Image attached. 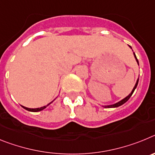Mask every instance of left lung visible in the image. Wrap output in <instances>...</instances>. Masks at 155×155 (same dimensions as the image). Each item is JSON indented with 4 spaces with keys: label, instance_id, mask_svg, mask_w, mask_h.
Returning <instances> with one entry per match:
<instances>
[{
    "label": "left lung",
    "instance_id": "obj_1",
    "mask_svg": "<svg viewBox=\"0 0 155 155\" xmlns=\"http://www.w3.org/2000/svg\"><path fill=\"white\" fill-rule=\"evenodd\" d=\"M130 47L131 48V46H130ZM134 57H135V58H136V61H137V62L138 65H139V62H138V60H137V58L136 55H135V53H134ZM138 81H139V78H138L137 81V83H136V84H135V86H134V89L132 90V91H131V93H130V94H129L128 96H127L125 98H124V99L121 100V101H120V102H117V103L113 104V105H107V106H105V108H116V107H119V106H120V105H123V104L125 103V102H127V101H128V100H129V98H130L131 95H132V94H133V93H134V90L136 89V87H137V84H138Z\"/></svg>",
    "mask_w": 155,
    "mask_h": 155
}]
</instances>
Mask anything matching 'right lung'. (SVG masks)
Listing matches in <instances>:
<instances>
[{"instance_id":"1","label":"right lung","mask_w":155,"mask_h":155,"mask_svg":"<svg viewBox=\"0 0 155 155\" xmlns=\"http://www.w3.org/2000/svg\"><path fill=\"white\" fill-rule=\"evenodd\" d=\"M51 103V102H50ZM50 104H48L47 105H45V106H42V107H40V108H37V109H29V108H26V107H25V106H22L23 108H24L25 109H26V110L28 111H30V112H39V111H41L42 110V109H44L45 108H46L48 106V105H50Z\"/></svg>"}]
</instances>
